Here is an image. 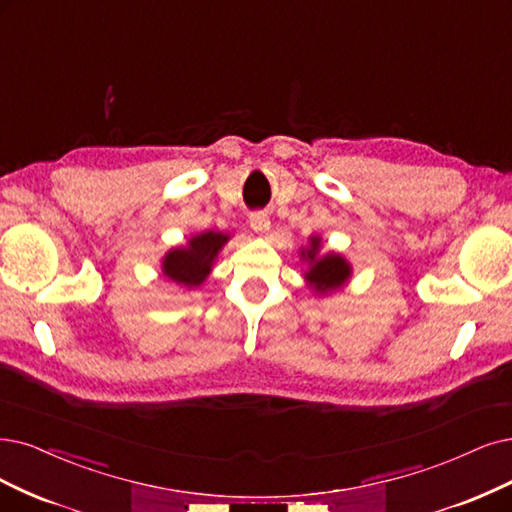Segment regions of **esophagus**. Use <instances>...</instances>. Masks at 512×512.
I'll use <instances>...</instances> for the list:
<instances>
[{
    "label": "esophagus",
    "instance_id": "34e87169",
    "mask_svg": "<svg viewBox=\"0 0 512 512\" xmlns=\"http://www.w3.org/2000/svg\"><path fill=\"white\" fill-rule=\"evenodd\" d=\"M251 227L259 234H266L270 230V217L266 213H253L251 215Z\"/></svg>",
    "mask_w": 512,
    "mask_h": 512
}]
</instances>
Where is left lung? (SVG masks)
Wrapping results in <instances>:
<instances>
[{"instance_id":"obj_1","label":"left lung","mask_w":512,"mask_h":512,"mask_svg":"<svg viewBox=\"0 0 512 512\" xmlns=\"http://www.w3.org/2000/svg\"><path fill=\"white\" fill-rule=\"evenodd\" d=\"M318 246H320V238L314 236L310 249H306V253H301L312 263V268L306 274V278L310 280V285L316 291L329 293V291H335L337 287H342L344 282L348 280L350 266L339 255H325V257L318 259L316 257Z\"/></svg>"}]
</instances>
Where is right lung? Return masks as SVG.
Instances as JSON below:
<instances>
[{
	"label": "right lung",
	"instance_id": "obj_1",
	"mask_svg": "<svg viewBox=\"0 0 512 512\" xmlns=\"http://www.w3.org/2000/svg\"><path fill=\"white\" fill-rule=\"evenodd\" d=\"M225 234L219 232H204L189 240L185 249H173L162 263L164 274L183 287H198L200 282L211 272L213 259L221 251V246L227 242Z\"/></svg>",
	"mask_w": 512,
	"mask_h": 512
}]
</instances>
